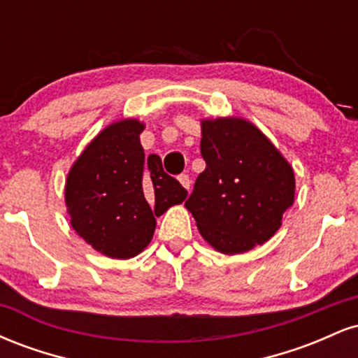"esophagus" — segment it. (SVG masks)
Returning <instances> with one entry per match:
<instances>
[{"instance_id": "obj_1", "label": "esophagus", "mask_w": 358, "mask_h": 358, "mask_svg": "<svg viewBox=\"0 0 358 358\" xmlns=\"http://www.w3.org/2000/svg\"><path fill=\"white\" fill-rule=\"evenodd\" d=\"M178 182L182 183V187H183V188H187V190H190V187H192V180H190V176L185 175V173L178 175Z\"/></svg>"}]
</instances>
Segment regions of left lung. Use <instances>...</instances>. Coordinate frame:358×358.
Listing matches in <instances>:
<instances>
[{"label":"left lung","mask_w":358,"mask_h":358,"mask_svg":"<svg viewBox=\"0 0 358 358\" xmlns=\"http://www.w3.org/2000/svg\"><path fill=\"white\" fill-rule=\"evenodd\" d=\"M200 153L207 166L185 207L203 239L224 254L248 252L269 241L294 202L289 163L241 117L203 119Z\"/></svg>","instance_id":"1"}]
</instances>
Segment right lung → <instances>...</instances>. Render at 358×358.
Wrapping results in <instances>:
<instances>
[{
  "label": "right lung",
  "mask_w": 358,
  "mask_h": 358,
  "mask_svg": "<svg viewBox=\"0 0 358 358\" xmlns=\"http://www.w3.org/2000/svg\"><path fill=\"white\" fill-rule=\"evenodd\" d=\"M143 129L138 119L108 126L67 175L65 203L73 231L108 257L138 256L153 239L155 217L187 199L188 192L165 173L158 155L146 159Z\"/></svg>",
  "instance_id": "add662e5"
}]
</instances>
